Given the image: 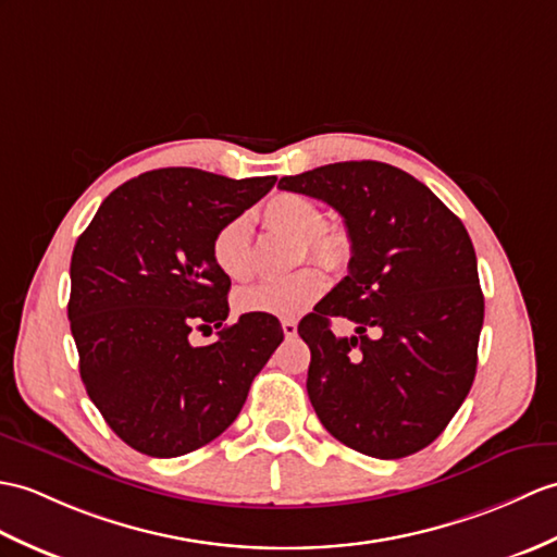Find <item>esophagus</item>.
<instances>
[{
	"instance_id": "esophagus-1",
	"label": "esophagus",
	"mask_w": 557,
	"mask_h": 557,
	"mask_svg": "<svg viewBox=\"0 0 557 557\" xmlns=\"http://www.w3.org/2000/svg\"><path fill=\"white\" fill-rule=\"evenodd\" d=\"M282 332H284V337H296V332H299V325H296L294 320H282Z\"/></svg>"
}]
</instances>
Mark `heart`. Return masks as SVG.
I'll list each match as a JSON object with an SVG mask.
<instances>
[{
	"instance_id": "heart-1",
	"label": "heart",
	"mask_w": 557,
	"mask_h": 557,
	"mask_svg": "<svg viewBox=\"0 0 557 557\" xmlns=\"http://www.w3.org/2000/svg\"><path fill=\"white\" fill-rule=\"evenodd\" d=\"M261 218L268 230L299 237V258L308 253L330 270H342L351 258L354 247L348 232L342 225L322 223L320 206L313 199L304 197V194H275L263 203ZM211 253L218 270L225 277L235 282L249 280L253 273L249 220L244 215L227 220L215 232ZM322 292H325V277L318 268L306 265L287 277L265 280L242 289L235 306L239 313L247 315L296 318L313 306Z\"/></svg>"
}]
</instances>
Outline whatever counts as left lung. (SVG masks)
<instances>
[{"label":"left lung","instance_id":"8db88e82","mask_svg":"<svg viewBox=\"0 0 557 557\" xmlns=\"http://www.w3.org/2000/svg\"><path fill=\"white\" fill-rule=\"evenodd\" d=\"M339 211L348 275L299 322L306 389L348 448L396 460L430 446L470 394L484 296L468 230L400 168L344 161L280 180ZM357 325L337 338L331 318Z\"/></svg>","mask_w":557,"mask_h":557}]
</instances>
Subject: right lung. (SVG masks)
Returning a JSON list of instances; mask_svg holds the SVG:
<instances>
[{
	"label": "right lung",
	"instance_id": "obj_1",
	"mask_svg": "<svg viewBox=\"0 0 557 557\" xmlns=\"http://www.w3.org/2000/svg\"><path fill=\"white\" fill-rule=\"evenodd\" d=\"M275 180L159 168L113 189L75 242L69 320L81 377L139 454L177 458L223 434L284 339L275 315L225 325L230 277L211 253L215 232ZM211 324L219 339L191 347L190 330Z\"/></svg>",
	"mask_w": 557,
	"mask_h": 557
}]
</instances>
